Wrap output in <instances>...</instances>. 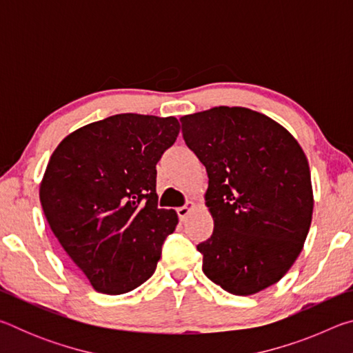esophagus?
Returning <instances> with one entry per match:
<instances>
[{"label": "esophagus", "instance_id": "34e87169", "mask_svg": "<svg viewBox=\"0 0 353 353\" xmlns=\"http://www.w3.org/2000/svg\"><path fill=\"white\" fill-rule=\"evenodd\" d=\"M193 208H194V202H191V201L187 202V204H185V205L179 207L177 208V214H179V218H181V221H183L185 218H187L188 213L193 210Z\"/></svg>", "mask_w": 353, "mask_h": 353}]
</instances>
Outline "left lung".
I'll list each match as a JSON object with an SVG mask.
<instances>
[{
  "mask_svg": "<svg viewBox=\"0 0 353 353\" xmlns=\"http://www.w3.org/2000/svg\"><path fill=\"white\" fill-rule=\"evenodd\" d=\"M187 146L205 166L213 234L198 244L202 271L224 291L255 294L301 254L313 214L308 160L288 130L246 107L181 118Z\"/></svg>",
  "mask_w": 353,
  "mask_h": 353,
  "instance_id": "obj_1",
  "label": "left lung"
}]
</instances>
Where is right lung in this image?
I'll use <instances>...</instances> for the list:
<instances>
[{"label": "right lung", "instance_id": "add662e5", "mask_svg": "<svg viewBox=\"0 0 353 353\" xmlns=\"http://www.w3.org/2000/svg\"><path fill=\"white\" fill-rule=\"evenodd\" d=\"M179 130L174 117L119 113L65 137L48 162L46 221L98 292L132 291L157 268L179 218L157 207L155 165Z\"/></svg>", "mask_w": 353, "mask_h": 353}]
</instances>
